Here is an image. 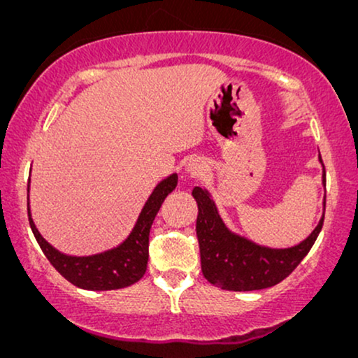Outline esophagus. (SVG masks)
Here are the masks:
<instances>
[{"label":"esophagus","instance_id":"esophagus-1","mask_svg":"<svg viewBox=\"0 0 358 358\" xmlns=\"http://www.w3.org/2000/svg\"><path fill=\"white\" fill-rule=\"evenodd\" d=\"M203 171V166L202 163H200L199 159H190L187 164H185V173L192 176V178H195V176H199L200 173Z\"/></svg>","mask_w":358,"mask_h":358}]
</instances>
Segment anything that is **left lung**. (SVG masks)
I'll use <instances>...</instances> for the list:
<instances>
[{"instance_id": "1", "label": "left lung", "mask_w": 358, "mask_h": 358, "mask_svg": "<svg viewBox=\"0 0 358 358\" xmlns=\"http://www.w3.org/2000/svg\"><path fill=\"white\" fill-rule=\"evenodd\" d=\"M320 161L322 163L321 156ZM326 185V171L322 173ZM199 205L197 238L203 277L223 290L252 292L280 283L310 252L320 234L324 213L305 241L293 248L271 249L229 231L220 218L210 194L202 187L192 190ZM326 208V200L322 202Z\"/></svg>"}]
</instances>
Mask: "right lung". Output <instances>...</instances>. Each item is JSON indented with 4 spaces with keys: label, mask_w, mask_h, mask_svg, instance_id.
I'll return each mask as SVG.
<instances>
[{
    "label": "right lung",
    "mask_w": 358,
    "mask_h": 358,
    "mask_svg": "<svg viewBox=\"0 0 358 358\" xmlns=\"http://www.w3.org/2000/svg\"><path fill=\"white\" fill-rule=\"evenodd\" d=\"M176 185H178V174H171L169 178L161 180L146 200L129 238L117 248L94 256H66L42 238L31 218L27 184L29 224L45 257L68 282L85 290H119L134 285L145 275L146 264H148L150 228L161 203L173 192Z\"/></svg>",
    "instance_id": "obj_1"
}]
</instances>
